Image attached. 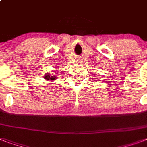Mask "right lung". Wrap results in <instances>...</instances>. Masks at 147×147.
<instances>
[{"instance_id": "obj_1", "label": "right lung", "mask_w": 147, "mask_h": 147, "mask_svg": "<svg viewBox=\"0 0 147 147\" xmlns=\"http://www.w3.org/2000/svg\"><path fill=\"white\" fill-rule=\"evenodd\" d=\"M44 78H45V79H47V81H49V80L53 81V80H55V79H56V77H55V76H51L50 75H49V74H48V73L45 75Z\"/></svg>"}]
</instances>
